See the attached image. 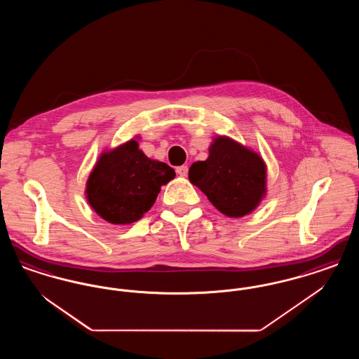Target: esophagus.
<instances>
[{"instance_id":"1","label":"esophagus","mask_w":359,"mask_h":359,"mask_svg":"<svg viewBox=\"0 0 359 359\" xmlns=\"http://www.w3.org/2000/svg\"><path fill=\"white\" fill-rule=\"evenodd\" d=\"M176 173H177L179 176H182V177H186L188 173L187 165H182V167H177V168H176Z\"/></svg>"}]
</instances>
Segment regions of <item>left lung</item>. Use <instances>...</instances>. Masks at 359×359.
<instances>
[{"label": "left lung", "mask_w": 359, "mask_h": 359, "mask_svg": "<svg viewBox=\"0 0 359 359\" xmlns=\"http://www.w3.org/2000/svg\"><path fill=\"white\" fill-rule=\"evenodd\" d=\"M266 163L255 149L229 136L212 138L208 157L189 167L188 179L229 218L253 212L266 196Z\"/></svg>", "instance_id": "1"}]
</instances>
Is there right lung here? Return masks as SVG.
Listing matches in <instances>:
<instances>
[{
  "mask_svg": "<svg viewBox=\"0 0 359 359\" xmlns=\"http://www.w3.org/2000/svg\"><path fill=\"white\" fill-rule=\"evenodd\" d=\"M136 136L104 149L86 182L90 207L111 224H132L151 210L163 186L176 176L170 165L149 158Z\"/></svg>",
  "mask_w": 359,
  "mask_h": 359,
  "instance_id": "1",
  "label": "right lung"
}]
</instances>
